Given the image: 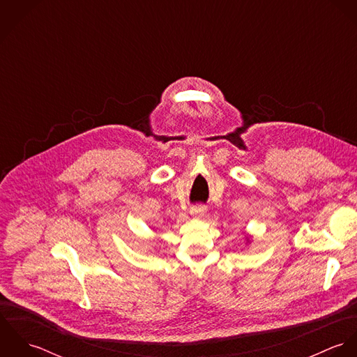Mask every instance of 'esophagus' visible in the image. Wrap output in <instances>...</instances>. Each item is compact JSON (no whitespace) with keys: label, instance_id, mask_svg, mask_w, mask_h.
<instances>
[{"label":"esophagus","instance_id":"1","mask_svg":"<svg viewBox=\"0 0 357 357\" xmlns=\"http://www.w3.org/2000/svg\"><path fill=\"white\" fill-rule=\"evenodd\" d=\"M190 213H191V215H192V217H195V218H202L204 214H206V207H204V206H201V204L194 206V207H191Z\"/></svg>","mask_w":357,"mask_h":357}]
</instances>
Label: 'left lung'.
<instances>
[{
  "instance_id": "1",
  "label": "left lung",
  "mask_w": 357,
  "mask_h": 357,
  "mask_svg": "<svg viewBox=\"0 0 357 357\" xmlns=\"http://www.w3.org/2000/svg\"><path fill=\"white\" fill-rule=\"evenodd\" d=\"M245 239H246V245L252 242V236H250V235H246V236H245Z\"/></svg>"
}]
</instances>
